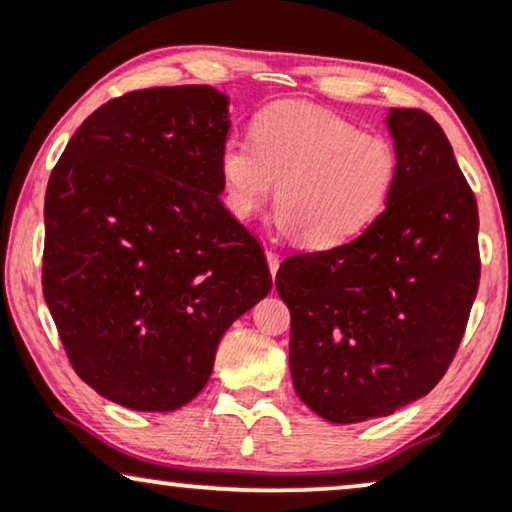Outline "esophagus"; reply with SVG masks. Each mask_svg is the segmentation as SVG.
Wrapping results in <instances>:
<instances>
[{"instance_id": "obj_1", "label": "esophagus", "mask_w": 512, "mask_h": 512, "mask_svg": "<svg viewBox=\"0 0 512 512\" xmlns=\"http://www.w3.org/2000/svg\"><path fill=\"white\" fill-rule=\"evenodd\" d=\"M267 264H269V271H271V274L276 276L278 267H281V257H278L274 250H267Z\"/></svg>"}]
</instances>
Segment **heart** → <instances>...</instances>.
<instances>
[{"label": "heart", "instance_id": "obj_1", "mask_svg": "<svg viewBox=\"0 0 512 512\" xmlns=\"http://www.w3.org/2000/svg\"><path fill=\"white\" fill-rule=\"evenodd\" d=\"M217 166L234 220H252L276 189L278 229L313 250L337 248L370 229L398 182V152L386 138L295 100L260 109L250 142L224 140Z\"/></svg>", "mask_w": 512, "mask_h": 512}]
</instances>
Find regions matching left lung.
<instances>
[{
  "instance_id": "8db88e82",
  "label": "left lung",
  "mask_w": 512,
  "mask_h": 512,
  "mask_svg": "<svg viewBox=\"0 0 512 512\" xmlns=\"http://www.w3.org/2000/svg\"><path fill=\"white\" fill-rule=\"evenodd\" d=\"M398 182L351 243L288 257L276 274L290 309L299 398L332 424L388 417L445 377L480 285L478 203L452 145L424 109L386 119Z\"/></svg>"
}]
</instances>
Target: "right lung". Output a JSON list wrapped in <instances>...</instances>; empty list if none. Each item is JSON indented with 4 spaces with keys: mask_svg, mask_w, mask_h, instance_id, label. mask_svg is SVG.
Returning a JSON list of instances; mask_svg holds the SVG:
<instances>
[{
    "mask_svg": "<svg viewBox=\"0 0 512 512\" xmlns=\"http://www.w3.org/2000/svg\"><path fill=\"white\" fill-rule=\"evenodd\" d=\"M227 95L131 91L67 142L44 201L42 288L74 372L112 403L173 412L271 290L262 245L222 206Z\"/></svg>",
    "mask_w": 512,
    "mask_h": 512,
    "instance_id": "obj_1",
    "label": "right lung"
}]
</instances>
